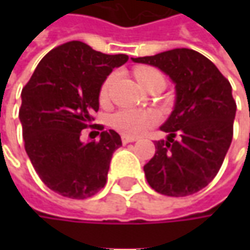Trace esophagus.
Returning <instances> with one entry per match:
<instances>
[{"label": "esophagus", "mask_w": 250, "mask_h": 250, "mask_svg": "<svg viewBox=\"0 0 250 250\" xmlns=\"http://www.w3.org/2000/svg\"><path fill=\"white\" fill-rule=\"evenodd\" d=\"M135 138H129V136H122V143L124 145H128V143H130V142H135Z\"/></svg>", "instance_id": "obj_1"}]
</instances>
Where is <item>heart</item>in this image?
Returning <instances> with one entry per match:
<instances>
[{"label":"heart","mask_w":250,"mask_h":250,"mask_svg":"<svg viewBox=\"0 0 250 250\" xmlns=\"http://www.w3.org/2000/svg\"><path fill=\"white\" fill-rule=\"evenodd\" d=\"M135 76L138 82L147 89L150 84L156 81H164L163 73L150 68V66H140L135 71ZM117 75L111 73L105 78L103 82L99 93V100L103 105H107L111 100V90L115 82ZM160 120V115L157 111L154 110H135V108H124L117 111L111 117V125L115 130H118L124 136L129 138H138L143 135L150 128H153Z\"/></svg>","instance_id":"heart-1"}]
</instances>
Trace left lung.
Instances as JSON below:
<instances>
[{
	"instance_id": "left-lung-1",
	"label": "left lung",
	"mask_w": 250,
	"mask_h": 250,
	"mask_svg": "<svg viewBox=\"0 0 250 250\" xmlns=\"http://www.w3.org/2000/svg\"><path fill=\"white\" fill-rule=\"evenodd\" d=\"M169 75L175 83V108L156 140V154L143 167L149 185L166 196L193 195L220 168L234 135L236 103L231 84L208 58L190 48L132 58Z\"/></svg>"
}]
</instances>
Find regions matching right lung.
Segmentation results:
<instances>
[{
  "label": "right lung",
  "mask_w": 250,
  "mask_h": 250,
  "mask_svg": "<svg viewBox=\"0 0 250 250\" xmlns=\"http://www.w3.org/2000/svg\"><path fill=\"white\" fill-rule=\"evenodd\" d=\"M128 58L68 42L44 55L22 89L24 150L44 185L61 196L87 199L107 182L112 153L122 142L115 130L93 125V114L103 82ZM86 127L101 130V140L82 144Z\"/></svg>",
  "instance_id": "obj_1"
}]
</instances>
